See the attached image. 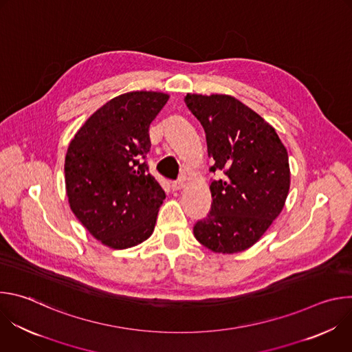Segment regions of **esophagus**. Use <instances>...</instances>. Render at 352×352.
<instances>
[{
  "instance_id": "1",
  "label": "esophagus",
  "mask_w": 352,
  "mask_h": 352,
  "mask_svg": "<svg viewBox=\"0 0 352 352\" xmlns=\"http://www.w3.org/2000/svg\"><path fill=\"white\" fill-rule=\"evenodd\" d=\"M184 186V179H177V181H173V184H171V188L174 189V190H178V189H181Z\"/></svg>"
}]
</instances>
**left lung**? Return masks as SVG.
I'll return each mask as SVG.
<instances>
[{"label":"left lung","mask_w":352,"mask_h":352,"mask_svg":"<svg viewBox=\"0 0 352 352\" xmlns=\"http://www.w3.org/2000/svg\"><path fill=\"white\" fill-rule=\"evenodd\" d=\"M185 104L206 133L212 208L193 226L195 238L217 254L252 246L280 214L289 189L288 153L276 129L226 94H186Z\"/></svg>","instance_id":"8db88e82"}]
</instances>
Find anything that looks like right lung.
<instances>
[{"label":"right lung","mask_w":352,"mask_h":352,"mask_svg":"<svg viewBox=\"0 0 352 352\" xmlns=\"http://www.w3.org/2000/svg\"><path fill=\"white\" fill-rule=\"evenodd\" d=\"M168 94L129 91L100 107L76 132L65 156L69 206L83 227L114 249L152 235L166 193L148 174V126Z\"/></svg>","instance_id":"obj_1"}]
</instances>
